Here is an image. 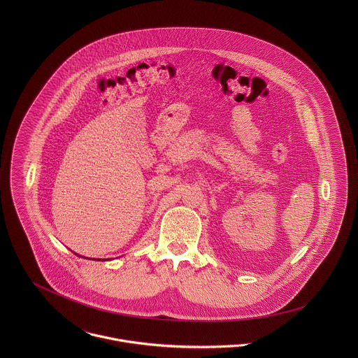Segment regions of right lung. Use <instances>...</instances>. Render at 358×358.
Segmentation results:
<instances>
[{
	"mask_svg": "<svg viewBox=\"0 0 358 358\" xmlns=\"http://www.w3.org/2000/svg\"><path fill=\"white\" fill-rule=\"evenodd\" d=\"M76 255H77V254H76Z\"/></svg>",
	"mask_w": 358,
	"mask_h": 358,
	"instance_id": "obj_1",
	"label": "right lung"
}]
</instances>
